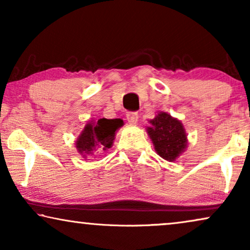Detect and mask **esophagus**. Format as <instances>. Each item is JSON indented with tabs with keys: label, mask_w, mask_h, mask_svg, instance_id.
<instances>
[{
	"label": "esophagus",
	"mask_w": 250,
	"mask_h": 250,
	"mask_svg": "<svg viewBox=\"0 0 250 250\" xmlns=\"http://www.w3.org/2000/svg\"><path fill=\"white\" fill-rule=\"evenodd\" d=\"M126 118H127V122L129 123V124L135 125L139 121V115H138V112H135V111H128L127 114H126Z\"/></svg>",
	"instance_id": "34e87169"
}]
</instances>
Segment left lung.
<instances>
[{
  "label": "left lung",
  "mask_w": 250,
  "mask_h": 250,
  "mask_svg": "<svg viewBox=\"0 0 250 250\" xmlns=\"http://www.w3.org/2000/svg\"><path fill=\"white\" fill-rule=\"evenodd\" d=\"M146 132L157 153L168 162H174L187 148L188 139L183 124L167 112L160 111L151 119Z\"/></svg>",
  "instance_id": "obj_1"
}]
</instances>
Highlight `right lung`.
<instances>
[{
  "label": "right lung",
  "mask_w": 250,
  "mask_h": 250,
  "mask_svg": "<svg viewBox=\"0 0 250 250\" xmlns=\"http://www.w3.org/2000/svg\"><path fill=\"white\" fill-rule=\"evenodd\" d=\"M124 124L122 119L101 118L98 122H88L77 138L76 148L84 158L94 155L95 151H105L114 143L116 131Z\"/></svg>",
  "instance_id": "1"
}]
</instances>
